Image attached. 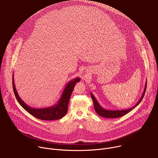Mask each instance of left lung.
Returning a JSON list of instances; mask_svg holds the SVG:
<instances>
[{"label": "left lung", "mask_w": 158, "mask_h": 158, "mask_svg": "<svg viewBox=\"0 0 158 158\" xmlns=\"http://www.w3.org/2000/svg\"><path fill=\"white\" fill-rule=\"evenodd\" d=\"M146 86H147V81L145 85V87L144 89V92L143 94H142L141 98H140V99L139 100V101L137 102V104L135 105L134 106L128 109H124V110H108V109H104L102 106H101L99 105V104L98 103V101L96 100V99L95 98V97L94 96V95L91 93V96L92 98V99L93 101L94 102V109L96 112H97V114L100 116H102L103 118H119L121 117L125 114H126L127 113H128L129 112H130L131 110H132L135 107H136L142 101V99H143V97L144 96L145 94V92L146 90Z\"/></svg>", "instance_id": "left-lung-1"}]
</instances>
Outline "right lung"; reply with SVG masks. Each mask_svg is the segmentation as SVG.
Returning <instances> with one entry per match:
<instances>
[{
  "label": "right lung",
  "instance_id": "right-lung-1",
  "mask_svg": "<svg viewBox=\"0 0 158 158\" xmlns=\"http://www.w3.org/2000/svg\"><path fill=\"white\" fill-rule=\"evenodd\" d=\"M80 81V78L77 77L67 83L65 87L64 88L60 99L56 105L48 107L38 109L33 108L29 106L19 96L14 84V74L12 77V85L14 93L18 102L27 112H28L29 114L37 119L41 120L52 121L59 119L66 114L67 112V106H68L70 97L71 96L73 89L75 87L76 84Z\"/></svg>",
  "mask_w": 158,
  "mask_h": 158
}]
</instances>
